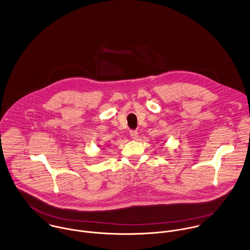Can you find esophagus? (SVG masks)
Here are the masks:
<instances>
[{
    "label": "esophagus",
    "mask_w": 250,
    "mask_h": 250,
    "mask_svg": "<svg viewBox=\"0 0 250 250\" xmlns=\"http://www.w3.org/2000/svg\"><path fill=\"white\" fill-rule=\"evenodd\" d=\"M129 134H130V137L132 138V139H137L138 138V131L137 130H130L129 131Z\"/></svg>",
    "instance_id": "esophagus-1"
}]
</instances>
